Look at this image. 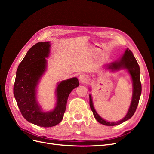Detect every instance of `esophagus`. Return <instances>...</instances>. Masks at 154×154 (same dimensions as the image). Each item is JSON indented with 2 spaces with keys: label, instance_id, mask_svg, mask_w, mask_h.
<instances>
[{
  "label": "esophagus",
  "instance_id": "1",
  "mask_svg": "<svg viewBox=\"0 0 154 154\" xmlns=\"http://www.w3.org/2000/svg\"><path fill=\"white\" fill-rule=\"evenodd\" d=\"M88 78L87 75H86V74H81L80 77H79V80H80V81L82 83H86L88 80Z\"/></svg>",
  "mask_w": 154,
  "mask_h": 154
}]
</instances>
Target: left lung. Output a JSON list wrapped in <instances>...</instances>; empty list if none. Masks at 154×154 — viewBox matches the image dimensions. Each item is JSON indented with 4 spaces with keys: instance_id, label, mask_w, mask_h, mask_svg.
<instances>
[{
    "instance_id": "8db88e82",
    "label": "left lung",
    "mask_w": 154,
    "mask_h": 154,
    "mask_svg": "<svg viewBox=\"0 0 154 154\" xmlns=\"http://www.w3.org/2000/svg\"><path fill=\"white\" fill-rule=\"evenodd\" d=\"M122 68L127 69L128 70L133 81V95L131 105H130L128 113L123 119L120 120L119 122H109L104 120L103 119H102L100 116L97 114L96 110H94L92 104L91 96L89 95V104L91 109L93 112V115H94V118L97 122L104 125H118L126 122V121L129 119L130 118H131L132 117V116L134 114L135 112H136L139 103V98H140V96L141 94L140 69H139V66L137 63V60L135 58L132 51L129 50L128 48L126 49L124 55L123 56V57L120 59L119 61L112 63L109 66V69L112 70H119V69Z\"/></svg>"
}]
</instances>
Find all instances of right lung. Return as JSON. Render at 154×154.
<instances>
[{"label":"right lung","instance_id":"obj_1","mask_svg":"<svg viewBox=\"0 0 154 154\" xmlns=\"http://www.w3.org/2000/svg\"><path fill=\"white\" fill-rule=\"evenodd\" d=\"M49 42L32 46L18 67L13 86V94L23 117L27 122L42 127L60 123L66 109L69 94L80 85L76 78L60 82L56 91L57 103L54 110L49 112L41 111L36 99V87L45 71V58L49 55Z\"/></svg>","mask_w":154,"mask_h":154}]
</instances>
